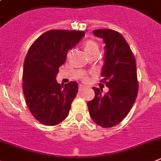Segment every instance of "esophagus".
<instances>
[{
    "label": "esophagus",
    "mask_w": 161,
    "mask_h": 161,
    "mask_svg": "<svg viewBox=\"0 0 161 161\" xmlns=\"http://www.w3.org/2000/svg\"><path fill=\"white\" fill-rule=\"evenodd\" d=\"M85 87L81 86V85H80V86L79 87V91H80V92H82V91H83L84 89H85Z\"/></svg>",
    "instance_id": "1"
}]
</instances>
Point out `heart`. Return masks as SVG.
<instances>
[{"instance_id":"1","label":"heart","mask_w":161,"mask_h":161,"mask_svg":"<svg viewBox=\"0 0 161 161\" xmlns=\"http://www.w3.org/2000/svg\"><path fill=\"white\" fill-rule=\"evenodd\" d=\"M84 48H85V53L88 57L92 54L99 53V45L93 40H88L87 41H85V44H84ZM82 80H83V81L87 82L88 80V76L84 75L82 76Z\"/></svg>"}]
</instances>
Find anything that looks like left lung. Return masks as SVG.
<instances>
[{"instance_id": "obj_1", "label": "left lung", "mask_w": 161, "mask_h": 161, "mask_svg": "<svg viewBox=\"0 0 161 161\" xmlns=\"http://www.w3.org/2000/svg\"><path fill=\"white\" fill-rule=\"evenodd\" d=\"M92 33L105 43V63L101 82L105 83L109 91L102 95L99 88H93L95 97L88 102V111L96 124L111 128L126 117L137 97L136 63L129 44L120 32L97 29Z\"/></svg>"}]
</instances>
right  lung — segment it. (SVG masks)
Instances as JSON below:
<instances>
[{
    "label": "right lung",
    "mask_w": 161,
    "mask_h": 161,
    "mask_svg": "<svg viewBox=\"0 0 161 161\" xmlns=\"http://www.w3.org/2000/svg\"><path fill=\"white\" fill-rule=\"evenodd\" d=\"M85 36L84 31L53 29L32 44L24 61L23 93L29 111L41 124L54 126L68 116L78 84H58L56 76L69 50Z\"/></svg>",
    "instance_id": "obj_1"
}]
</instances>
